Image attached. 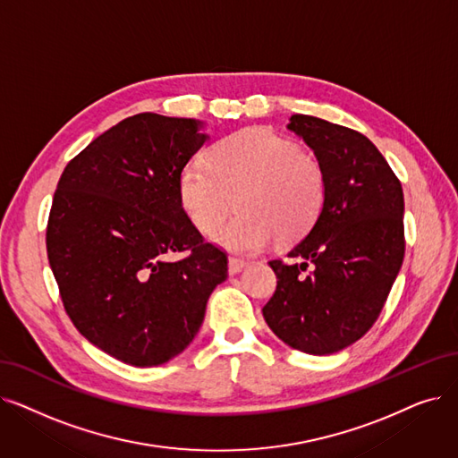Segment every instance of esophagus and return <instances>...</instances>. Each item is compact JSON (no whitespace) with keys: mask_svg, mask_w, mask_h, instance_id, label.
<instances>
[{"mask_svg":"<svg viewBox=\"0 0 458 458\" xmlns=\"http://www.w3.org/2000/svg\"><path fill=\"white\" fill-rule=\"evenodd\" d=\"M249 266V262H245V260H242V258H230L228 260V271H230V275H237V273H242L245 267Z\"/></svg>","mask_w":458,"mask_h":458,"instance_id":"34e87169","label":"esophagus"}]
</instances>
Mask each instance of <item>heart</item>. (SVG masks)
Listing matches in <instances>:
<instances>
[{"label": "heart", "mask_w": 458, "mask_h": 458, "mask_svg": "<svg viewBox=\"0 0 458 458\" xmlns=\"http://www.w3.org/2000/svg\"><path fill=\"white\" fill-rule=\"evenodd\" d=\"M180 202L194 228L213 233L233 209L232 223L215 242L254 254L276 237L292 243L318 221L327 194V177L318 158L267 129H242L218 140L208 165L189 163L177 177Z\"/></svg>", "instance_id": "1"}]
</instances>
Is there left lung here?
I'll return each mask as SVG.
<instances>
[{
    "mask_svg": "<svg viewBox=\"0 0 458 458\" xmlns=\"http://www.w3.org/2000/svg\"><path fill=\"white\" fill-rule=\"evenodd\" d=\"M288 129L322 163L327 194L314 226L288 252L301 262H269L276 290L262 312L284 344L329 355L360 341L384 309L404 258V194L361 132L303 114L292 115Z\"/></svg>",
    "mask_w": 458,
    "mask_h": 458,
    "instance_id": "left-lung-1",
    "label": "left lung"
}]
</instances>
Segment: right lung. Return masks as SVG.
I'll return each instance as SVG.
<instances>
[{
	"label": "right lung",
	"instance_id": "obj_1",
	"mask_svg": "<svg viewBox=\"0 0 458 458\" xmlns=\"http://www.w3.org/2000/svg\"><path fill=\"white\" fill-rule=\"evenodd\" d=\"M192 117L136 114L78 153L54 194L47 250L74 327L115 360L157 367L200 329L228 258L194 228L177 177L208 134ZM187 251L177 263L165 258Z\"/></svg>",
	"mask_w": 458,
	"mask_h": 458
}]
</instances>
